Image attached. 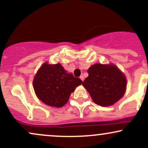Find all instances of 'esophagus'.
Returning <instances> with one entry per match:
<instances>
[{
    "label": "esophagus",
    "mask_w": 148,
    "mask_h": 148,
    "mask_svg": "<svg viewBox=\"0 0 148 148\" xmlns=\"http://www.w3.org/2000/svg\"><path fill=\"white\" fill-rule=\"evenodd\" d=\"M80 79H81V81H84V76H83V75H81V76H80Z\"/></svg>",
    "instance_id": "34e87169"
}]
</instances>
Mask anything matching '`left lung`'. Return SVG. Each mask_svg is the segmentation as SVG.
<instances>
[{
  "label": "left lung",
  "mask_w": 148,
  "mask_h": 148,
  "mask_svg": "<svg viewBox=\"0 0 148 148\" xmlns=\"http://www.w3.org/2000/svg\"><path fill=\"white\" fill-rule=\"evenodd\" d=\"M88 73L83 86L97 105L111 106L125 95L126 77L115 64H95L88 69Z\"/></svg>",
  "instance_id": "obj_1"
}]
</instances>
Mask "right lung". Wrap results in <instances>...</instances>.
I'll use <instances>...</instances> for the list:
<instances>
[{"instance_id":"add662e5","label":"right lung","mask_w":148,"mask_h":148,"mask_svg":"<svg viewBox=\"0 0 148 148\" xmlns=\"http://www.w3.org/2000/svg\"><path fill=\"white\" fill-rule=\"evenodd\" d=\"M83 81L64 70L60 64L45 62L37 71L33 79V88L38 99L48 106H63L71 93Z\"/></svg>"}]
</instances>
